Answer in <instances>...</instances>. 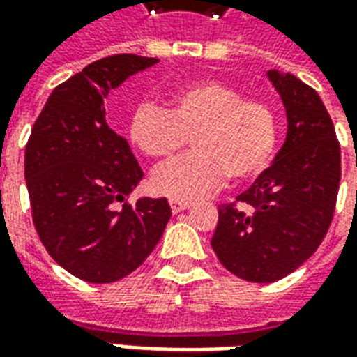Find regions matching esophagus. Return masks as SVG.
<instances>
[{
    "mask_svg": "<svg viewBox=\"0 0 357 357\" xmlns=\"http://www.w3.org/2000/svg\"><path fill=\"white\" fill-rule=\"evenodd\" d=\"M191 206V202L187 201H179V199H170V208L174 214H178V212H183Z\"/></svg>",
    "mask_w": 357,
    "mask_h": 357,
    "instance_id": "esophagus-1",
    "label": "esophagus"
}]
</instances>
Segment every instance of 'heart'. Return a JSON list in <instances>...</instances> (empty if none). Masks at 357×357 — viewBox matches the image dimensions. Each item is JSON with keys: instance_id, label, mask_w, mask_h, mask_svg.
<instances>
[{"instance_id": "obj_1", "label": "heart", "mask_w": 357, "mask_h": 357, "mask_svg": "<svg viewBox=\"0 0 357 357\" xmlns=\"http://www.w3.org/2000/svg\"><path fill=\"white\" fill-rule=\"evenodd\" d=\"M133 147L149 158L166 160L193 141V153L153 174L158 195L199 199L233 181L258 178L277 145V116L266 101L250 99L233 84L202 78L178 88L170 109L139 102L128 122Z\"/></svg>"}]
</instances>
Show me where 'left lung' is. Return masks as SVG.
<instances>
[{"label": "left lung", "mask_w": 357, "mask_h": 357, "mask_svg": "<svg viewBox=\"0 0 357 357\" xmlns=\"http://www.w3.org/2000/svg\"><path fill=\"white\" fill-rule=\"evenodd\" d=\"M287 109V139L237 201L218 208L212 248L233 275L273 283L300 268L329 231L340 183V143L314 88L269 70Z\"/></svg>", "instance_id": "obj_1"}]
</instances>
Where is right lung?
Instances as JSON below:
<instances>
[{"label": "right lung", "mask_w": 357, "mask_h": 357, "mask_svg": "<svg viewBox=\"0 0 357 357\" xmlns=\"http://www.w3.org/2000/svg\"><path fill=\"white\" fill-rule=\"evenodd\" d=\"M156 63L132 53L95 61L53 89L28 137L24 178L38 237L88 283H114L139 268L172 216L166 199L126 201L143 170L102 105L110 89Z\"/></svg>", "instance_id": "obj_1"}]
</instances>
